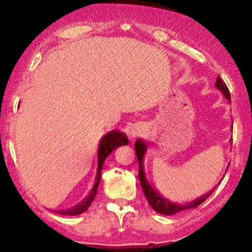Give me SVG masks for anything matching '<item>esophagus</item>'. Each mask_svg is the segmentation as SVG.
<instances>
[{
	"label": "esophagus",
	"instance_id": "1",
	"mask_svg": "<svg viewBox=\"0 0 252 252\" xmlns=\"http://www.w3.org/2000/svg\"><path fill=\"white\" fill-rule=\"evenodd\" d=\"M130 132H131V134H130V135H131L132 137H135V134H136V132H132V131H130Z\"/></svg>",
	"mask_w": 252,
	"mask_h": 252
}]
</instances>
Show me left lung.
Masks as SVG:
<instances>
[{
  "mask_svg": "<svg viewBox=\"0 0 252 252\" xmlns=\"http://www.w3.org/2000/svg\"><path fill=\"white\" fill-rule=\"evenodd\" d=\"M216 88L220 90V91L222 92V94L226 97V99H228L231 102L230 91H228L226 84L222 82V79L219 76L216 80ZM146 150H147L146 143H144L142 140H136L135 153H136V156H137V160H138V179H140L144 196L147 198V200H148L149 205L152 206V209H154V211H156V212L161 213V215H164V216L175 215V213L181 212V211H184V210L198 207L199 205L202 204V202H204L211 194H212L213 189L211 190V192L206 193L205 195L200 196V198H198L195 201L189 202V204H186V205L173 204V202H170L167 200V199H164L163 196H161L154 189H153L152 185L149 184L148 180H147V178H146V173H144V168H143V158H144V153H146Z\"/></svg>",
  "mask_w": 252,
  "mask_h": 252,
  "instance_id": "1",
  "label": "left lung"
}]
</instances>
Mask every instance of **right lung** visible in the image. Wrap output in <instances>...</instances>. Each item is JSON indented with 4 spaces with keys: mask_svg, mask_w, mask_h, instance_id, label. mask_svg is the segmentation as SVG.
<instances>
[{
    "mask_svg": "<svg viewBox=\"0 0 252 252\" xmlns=\"http://www.w3.org/2000/svg\"><path fill=\"white\" fill-rule=\"evenodd\" d=\"M128 142H129L128 137H126L124 134H122L121 131H117V130L110 131L109 134L104 136L102 140H100L99 148H98V168H97L96 181H94V189H92L91 192H90V194L86 196L82 202H79V204L76 205L74 207H72L70 210L59 211L58 213H60V215H63V216H77V215H80V213L85 212V211L89 209L90 205H91V202L94 201V196L97 194V189L100 181V174H102L104 161H105V158H108L112 150L116 149L117 147L123 146V144H128Z\"/></svg>",
    "mask_w": 252,
    "mask_h": 252,
    "instance_id": "obj_1",
    "label": "right lung"
}]
</instances>
